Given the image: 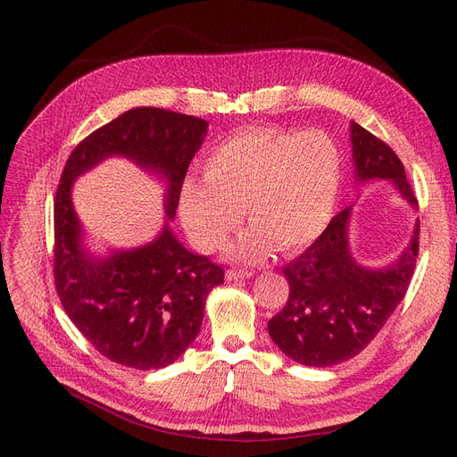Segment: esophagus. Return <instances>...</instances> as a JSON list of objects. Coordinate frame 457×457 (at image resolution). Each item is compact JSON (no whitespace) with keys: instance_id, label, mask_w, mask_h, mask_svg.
<instances>
[{"instance_id":"obj_1","label":"esophagus","mask_w":457,"mask_h":457,"mask_svg":"<svg viewBox=\"0 0 457 457\" xmlns=\"http://www.w3.org/2000/svg\"><path fill=\"white\" fill-rule=\"evenodd\" d=\"M253 272L250 270H228L226 272V279L228 281H235V279H246V278H252Z\"/></svg>"}]
</instances>
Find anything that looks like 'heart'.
<instances>
[{
    "instance_id": "1",
    "label": "heart",
    "mask_w": 457,
    "mask_h": 457,
    "mask_svg": "<svg viewBox=\"0 0 457 457\" xmlns=\"http://www.w3.org/2000/svg\"><path fill=\"white\" fill-rule=\"evenodd\" d=\"M204 179L179 192L183 226L202 252H214L241 222L252 228L231 246L261 261L274 246L296 252L328 228L343 181V157L320 131L245 129L220 140L202 161Z\"/></svg>"
}]
</instances>
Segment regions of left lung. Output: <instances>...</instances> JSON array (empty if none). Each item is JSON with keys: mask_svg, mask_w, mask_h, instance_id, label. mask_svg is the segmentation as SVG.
<instances>
[{"mask_svg": "<svg viewBox=\"0 0 457 457\" xmlns=\"http://www.w3.org/2000/svg\"><path fill=\"white\" fill-rule=\"evenodd\" d=\"M357 183L391 181L402 200L419 207L402 161L386 142L352 122ZM352 205L335 214L317 241L283 267L289 300L269 320L278 348L305 367H331L361 352L386 326L410 287L419 253V220L410 245L387 267H365L350 250Z\"/></svg>", "mask_w": 457, "mask_h": 457, "instance_id": "8db88e82", "label": "left lung"}]
</instances>
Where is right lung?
I'll use <instances>...</instances> for the list:
<instances>
[{
  "mask_svg": "<svg viewBox=\"0 0 457 457\" xmlns=\"http://www.w3.org/2000/svg\"><path fill=\"white\" fill-rule=\"evenodd\" d=\"M207 128L196 116L137 107L90 133L64 164L54 209L55 287L70 320L118 365L154 370L174 363L196 339L207 295L224 283L222 267L188 252L168 226ZM109 156H126L165 181L167 220L152 244L100 258L84 248L71 187Z\"/></svg>",
  "mask_w": 457,
  "mask_h": 457,
  "instance_id": "right-lung-1",
  "label": "right lung"
}]
</instances>
